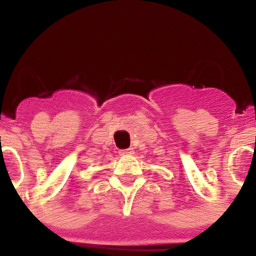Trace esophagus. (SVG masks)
<instances>
[{"mask_svg":"<svg viewBox=\"0 0 256 256\" xmlns=\"http://www.w3.org/2000/svg\"><path fill=\"white\" fill-rule=\"evenodd\" d=\"M119 154H120V155H123V156L132 155L133 150H132V148H126V150H120V151H119Z\"/></svg>","mask_w":256,"mask_h":256,"instance_id":"1","label":"esophagus"}]
</instances>
